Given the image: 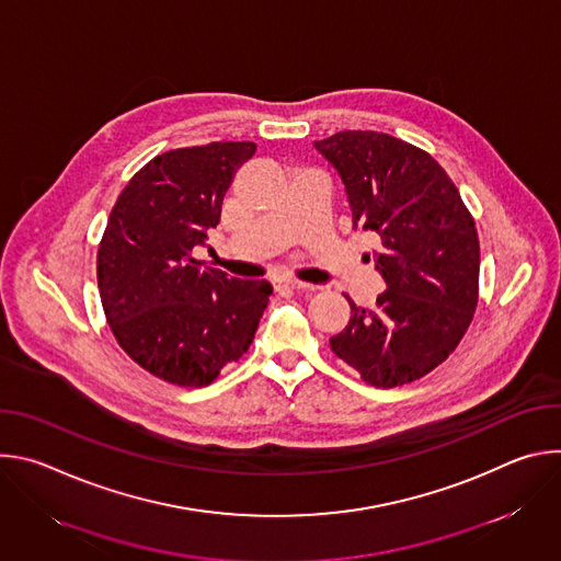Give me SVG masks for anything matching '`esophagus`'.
Segmentation results:
<instances>
[{
    "mask_svg": "<svg viewBox=\"0 0 561 561\" xmlns=\"http://www.w3.org/2000/svg\"><path fill=\"white\" fill-rule=\"evenodd\" d=\"M271 284H273L275 290H314L312 284L297 282V279H286V277H275Z\"/></svg>",
    "mask_w": 561,
    "mask_h": 561,
    "instance_id": "34e87169",
    "label": "esophagus"
}]
</instances>
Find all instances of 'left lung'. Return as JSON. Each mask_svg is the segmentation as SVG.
<instances>
[{"label":"left lung","instance_id":"obj_1","mask_svg":"<svg viewBox=\"0 0 561 561\" xmlns=\"http://www.w3.org/2000/svg\"><path fill=\"white\" fill-rule=\"evenodd\" d=\"M342 180L353 228L375 230L386 290L375 308L348 295V327L331 348L362 379L392 388L424 377L463 337L479 282V239L435 159L392 135L342 130L312 141Z\"/></svg>","mask_w":561,"mask_h":561}]
</instances>
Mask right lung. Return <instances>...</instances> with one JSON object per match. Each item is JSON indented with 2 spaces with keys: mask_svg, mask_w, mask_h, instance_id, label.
Returning <instances> with one entry per match:
<instances>
[{
  "mask_svg": "<svg viewBox=\"0 0 561 561\" xmlns=\"http://www.w3.org/2000/svg\"><path fill=\"white\" fill-rule=\"evenodd\" d=\"M253 141H210L157 154L117 197L98 251V284L119 346L150 375L208 386L253 344L273 286L199 268Z\"/></svg>",
  "mask_w": 561,
  "mask_h": 561,
  "instance_id": "right-lung-1",
  "label": "right lung"
}]
</instances>
